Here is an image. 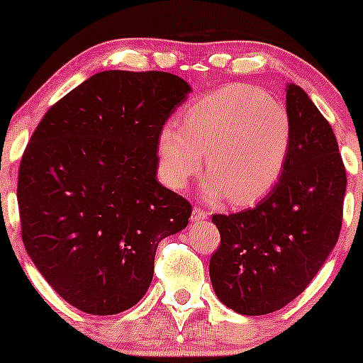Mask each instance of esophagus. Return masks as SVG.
<instances>
[{
    "instance_id": "esophagus-1",
    "label": "esophagus",
    "mask_w": 363,
    "mask_h": 363,
    "mask_svg": "<svg viewBox=\"0 0 363 363\" xmlns=\"http://www.w3.org/2000/svg\"><path fill=\"white\" fill-rule=\"evenodd\" d=\"M208 218V212L207 211H203V208H199V207H195L193 208V216H191V219L193 221H203V219H207Z\"/></svg>"
}]
</instances>
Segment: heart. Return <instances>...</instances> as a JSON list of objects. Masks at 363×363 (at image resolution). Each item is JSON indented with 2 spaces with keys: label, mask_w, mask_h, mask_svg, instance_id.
<instances>
[{
  "label": "heart",
  "mask_w": 363,
  "mask_h": 363,
  "mask_svg": "<svg viewBox=\"0 0 363 363\" xmlns=\"http://www.w3.org/2000/svg\"><path fill=\"white\" fill-rule=\"evenodd\" d=\"M294 123L283 104L250 84H230L205 94L184 116V128L160 131L161 175L184 188L207 163L205 193L232 205H251L269 195L286 170Z\"/></svg>",
  "instance_id": "1"
}]
</instances>
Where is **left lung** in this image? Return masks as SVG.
<instances>
[{
  "mask_svg": "<svg viewBox=\"0 0 363 363\" xmlns=\"http://www.w3.org/2000/svg\"><path fill=\"white\" fill-rule=\"evenodd\" d=\"M294 145L276 188L237 214H214L221 242L211 256L212 288L246 316L281 309L314 279L342 226L346 168L335 135L306 91L286 87Z\"/></svg>",
  "mask_w": 363,
  "mask_h": 363,
  "instance_id": "1",
  "label": "left lung"
}]
</instances>
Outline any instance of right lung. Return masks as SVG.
<instances>
[{
  "instance_id": "add662e5",
  "label": "right lung",
  "mask_w": 363,
  "mask_h": 363,
  "mask_svg": "<svg viewBox=\"0 0 363 363\" xmlns=\"http://www.w3.org/2000/svg\"><path fill=\"white\" fill-rule=\"evenodd\" d=\"M191 87L167 72L111 69L47 111L19 168L21 235L47 283L98 316L133 307L156 247L191 203L161 186L158 138Z\"/></svg>"
}]
</instances>
